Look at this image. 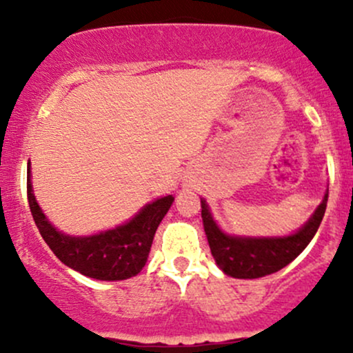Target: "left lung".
Wrapping results in <instances>:
<instances>
[{
  "label": "left lung",
  "instance_id": "left-lung-1",
  "mask_svg": "<svg viewBox=\"0 0 353 353\" xmlns=\"http://www.w3.org/2000/svg\"><path fill=\"white\" fill-rule=\"evenodd\" d=\"M329 190L309 221L297 232L282 237L230 236L217 225L208 202L201 199L205 236L219 269L234 279H259L274 274L294 261L309 245L325 214Z\"/></svg>",
  "mask_w": 353,
  "mask_h": 353
}]
</instances>
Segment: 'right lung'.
Wrapping results in <instances>:
<instances>
[{"label": "right lung", "instance_id": "1", "mask_svg": "<svg viewBox=\"0 0 353 353\" xmlns=\"http://www.w3.org/2000/svg\"><path fill=\"white\" fill-rule=\"evenodd\" d=\"M28 202L34 224L50 249L64 265L98 281H124L143 270L149 257L154 234L174 197L165 196L145 204L131 221L92 236H70L48 221L36 202L28 163Z\"/></svg>", "mask_w": 353, "mask_h": 353}]
</instances>
